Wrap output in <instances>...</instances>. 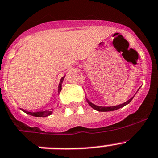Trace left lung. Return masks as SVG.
Masks as SVG:
<instances>
[{
	"mask_svg": "<svg viewBox=\"0 0 158 158\" xmlns=\"http://www.w3.org/2000/svg\"><path fill=\"white\" fill-rule=\"evenodd\" d=\"M138 91V90H137ZM137 94V93H136ZM135 96V95H134ZM134 96L133 97H132L129 100H128L127 102H124L123 104H121V105H118V106H97V105H95V104H94L93 102H91L89 101V100L88 99V98H86V101H87V102H88V104L91 107L94 109V110H97V111H99V112H110V111H114V110H119V109H121V108L124 107V106H125L126 105H128V104L129 103V102H131L132 100H133V98H134Z\"/></svg>",
	"mask_w": 158,
	"mask_h": 158,
	"instance_id": "8db88e82",
	"label": "left lung"
}]
</instances>
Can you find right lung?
<instances>
[{
    "mask_svg": "<svg viewBox=\"0 0 158 158\" xmlns=\"http://www.w3.org/2000/svg\"><path fill=\"white\" fill-rule=\"evenodd\" d=\"M64 77L65 76L62 77L60 78V83H59L58 85V94H60V91H61V89H62V83L63 81H64ZM58 106V105H57ZM23 112H25V114H29V115L33 116V117H38V118H44V117H48V116L51 115L52 114V110H53V108L50 109V110H45V111H35V112H30V111H27L25 110H23V109H21Z\"/></svg>",
    "mask_w": 158,
    "mask_h": 158,
    "instance_id": "add662e5",
    "label": "right lung"
}]
</instances>
